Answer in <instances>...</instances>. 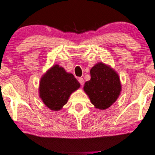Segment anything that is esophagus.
<instances>
[{
    "instance_id": "esophagus-1",
    "label": "esophagus",
    "mask_w": 155,
    "mask_h": 155,
    "mask_svg": "<svg viewBox=\"0 0 155 155\" xmlns=\"http://www.w3.org/2000/svg\"><path fill=\"white\" fill-rule=\"evenodd\" d=\"M79 82L80 84H81V86L84 85V79L83 78H79Z\"/></svg>"
}]
</instances>
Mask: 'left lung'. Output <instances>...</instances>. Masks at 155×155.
I'll use <instances>...</instances> for the list:
<instances>
[{"label":"left lung","mask_w":155,"mask_h":155,"mask_svg":"<svg viewBox=\"0 0 155 155\" xmlns=\"http://www.w3.org/2000/svg\"><path fill=\"white\" fill-rule=\"evenodd\" d=\"M90 74L91 79L84 84V91L95 108L106 110L116 101L122 91L119 75L103 62L96 64Z\"/></svg>","instance_id":"1"}]
</instances>
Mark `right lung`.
<instances>
[{"label":"right lung","instance_id":"add662e5","mask_svg":"<svg viewBox=\"0 0 155 155\" xmlns=\"http://www.w3.org/2000/svg\"><path fill=\"white\" fill-rule=\"evenodd\" d=\"M79 87V82L73 74L55 64L41 77L39 96L47 108L58 111L67 104L72 93Z\"/></svg>","mask_w":155,"mask_h":155}]
</instances>
